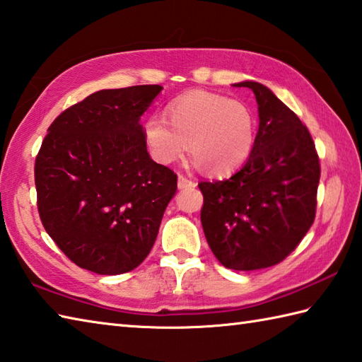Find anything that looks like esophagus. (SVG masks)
I'll return each mask as SVG.
<instances>
[{
  "label": "esophagus",
  "mask_w": 362,
  "mask_h": 362,
  "mask_svg": "<svg viewBox=\"0 0 362 362\" xmlns=\"http://www.w3.org/2000/svg\"><path fill=\"white\" fill-rule=\"evenodd\" d=\"M177 187H179V189L193 188V187H196V182L194 180H189V179H187V177H183V175H179V179H177Z\"/></svg>",
  "instance_id": "1"
}]
</instances>
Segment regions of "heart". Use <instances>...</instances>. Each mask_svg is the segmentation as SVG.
<instances>
[{"mask_svg":"<svg viewBox=\"0 0 362 362\" xmlns=\"http://www.w3.org/2000/svg\"><path fill=\"white\" fill-rule=\"evenodd\" d=\"M166 119L151 116L143 136L152 158L169 165L185 155L211 174H229L250 157L256 141V119L240 102L214 92L193 90L166 106Z\"/></svg>","mask_w":362,"mask_h":362,"instance_id":"1","label":"heart"}]
</instances>
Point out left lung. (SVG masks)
<instances>
[{
    "label": "left lung",
    "instance_id": "left-lung-1",
    "mask_svg": "<svg viewBox=\"0 0 362 362\" xmlns=\"http://www.w3.org/2000/svg\"><path fill=\"white\" fill-rule=\"evenodd\" d=\"M259 130L245 165L226 180L201 182L202 229L219 264L251 272L284 260L315 218L320 163L295 112L256 81Z\"/></svg>",
    "mask_w": 362,
    "mask_h": 362
}]
</instances>
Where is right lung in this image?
Returning a JSON list of instances; mask_svg holds the SVG:
<instances>
[{"mask_svg": "<svg viewBox=\"0 0 362 362\" xmlns=\"http://www.w3.org/2000/svg\"><path fill=\"white\" fill-rule=\"evenodd\" d=\"M161 89L97 90L61 112L42 143L34 166L42 224L84 270L132 272L158 235L177 175L151 158L141 116Z\"/></svg>", "mask_w": 362, "mask_h": 362, "instance_id": "1", "label": "right lung"}]
</instances>
